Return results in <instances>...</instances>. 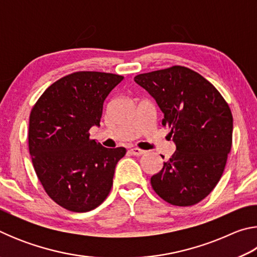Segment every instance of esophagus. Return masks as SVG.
I'll list each match as a JSON object with an SVG mask.
<instances>
[{
  "label": "esophagus",
  "instance_id": "34e87169",
  "mask_svg": "<svg viewBox=\"0 0 257 257\" xmlns=\"http://www.w3.org/2000/svg\"><path fill=\"white\" fill-rule=\"evenodd\" d=\"M130 152H132V154L133 155H136V156H141V155H143V154H145V151H143V150H141V149H132L130 150Z\"/></svg>",
  "mask_w": 257,
  "mask_h": 257
}]
</instances>
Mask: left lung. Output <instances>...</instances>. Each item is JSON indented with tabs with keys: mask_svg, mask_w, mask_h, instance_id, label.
I'll use <instances>...</instances> for the list:
<instances>
[{
	"mask_svg": "<svg viewBox=\"0 0 257 257\" xmlns=\"http://www.w3.org/2000/svg\"><path fill=\"white\" fill-rule=\"evenodd\" d=\"M135 81L155 98L177 146L151 178L152 188L171 205H195L222 177L232 145L231 110L210 81L187 67L141 73Z\"/></svg>",
	"mask_w": 257,
	"mask_h": 257,
	"instance_id": "left-lung-1",
	"label": "left lung"
}]
</instances>
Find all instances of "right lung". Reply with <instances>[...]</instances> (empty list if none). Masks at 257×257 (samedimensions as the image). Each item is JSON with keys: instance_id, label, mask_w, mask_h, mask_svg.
<instances>
[{"instance_id": "obj_1", "label": "right lung", "mask_w": 257, "mask_h": 257, "mask_svg": "<svg viewBox=\"0 0 257 257\" xmlns=\"http://www.w3.org/2000/svg\"><path fill=\"white\" fill-rule=\"evenodd\" d=\"M123 76L77 71L46 88L32 108L28 146L38 180L49 197L71 212H88L105 201L124 147L106 149L89 138L103 103Z\"/></svg>"}]
</instances>
